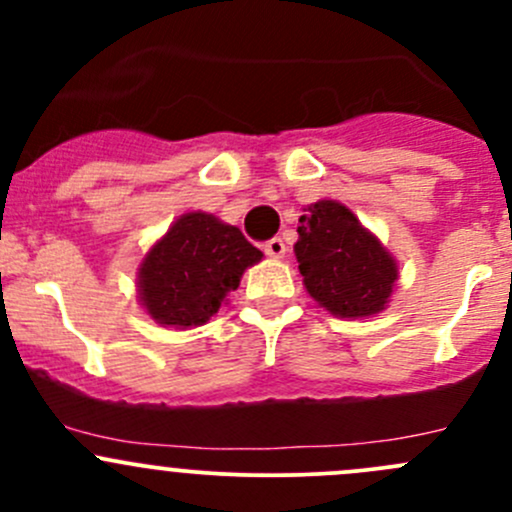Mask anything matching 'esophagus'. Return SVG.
Returning a JSON list of instances; mask_svg holds the SVG:
<instances>
[{
	"label": "esophagus",
	"mask_w": 512,
	"mask_h": 512,
	"mask_svg": "<svg viewBox=\"0 0 512 512\" xmlns=\"http://www.w3.org/2000/svg\"><path fill=\"white\" fill-rule=\"evenodd\" d=\"M262 250H265V255L280 260V257H285L287 245H285V240H282V237H272V240L265 242V247H262Z\"/></svg>",
	"instance_id": "1"
}]
</instances>
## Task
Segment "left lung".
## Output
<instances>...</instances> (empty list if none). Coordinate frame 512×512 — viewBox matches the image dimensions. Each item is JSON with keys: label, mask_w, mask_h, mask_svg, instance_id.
Returning a JSON list of instances; mask_svg holds the SVG:
<instances>
[{"label": "left lung", "mask_w": 512, "mask_h": 512, "mask_svg": "<svg viewBox=\"0 0 512 512\" xmlns=\"http://www.w3.org/2000/svg\"><path fill=\"white\" fill-rule=\"evenodd\" d=\"M294 255L304 287L337 317H369L386 307L396 262L354 213L334 200L309 205L299 218Z\"/></svg>", "instance_id": "left-lung-1"}]
</instances>
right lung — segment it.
Masks as SVG:
<instances>
[{"mask_svg": "<svg viewBox=\"0 0 512 512\" xmlns=\"http://www.w3.org/2000/svg\"><path fill=\"white\" fill-rule=\"evenodd\" d=\"M257 260L262 252L245 240L240 227L188 213L146 255L138 272L141 302L158 324L198 327L218 312L227 292L237 289L242 272Z\"/></svg>", "mask_w": 512, "mask_h": 512, "instance_id": "obj_1", "label": "right lung"}]
</instances>
